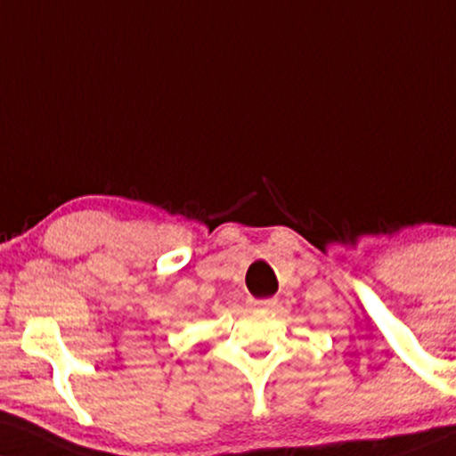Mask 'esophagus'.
Masks as SVG:
<instances>
[{"label":"esophagus","instance_id":"1","mask_svg":"<svg viewBox=\"0 0 456 456\" xmlns=\"http://www.w3.org/2000/svg\"><path fill=\"white\" fill-rule=\"evenodd\" d=\"M250 304L255 305V308H273V305H276V299H250Z\"/></svg>","mask_w":456,"mask_h":456}]
</instances>
